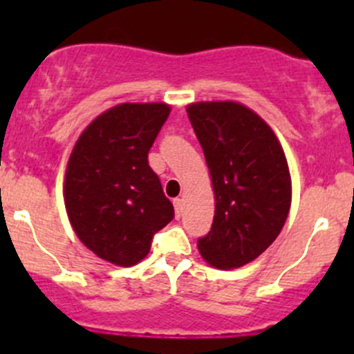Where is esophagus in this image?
Segmentation results:
<instances>
[{
    "instance_id": "1",
    "label": "esophagus",
    "mask_w": 354,
    "mask_h": 354,
    "mask_svg": "<svg viewBox=\"0 0 354 354\" xmlns=\"http://www.w3.org/2000/svg\"><path fill=\"white\" fill-rule=\"evenodd\" d=\"M174 212H176V217H181V212H183V200L181 198H174Z\"/></svg>"
}]
</instances>
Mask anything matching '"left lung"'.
Wrapping results in <instances>:
<instances>
[{"label":"left lung","mask_w":354,"mask_h":354,"mask_svg":"<svg viewBox=\"0 0 354 354\" xmlns=\"http://www.w3.org/2000/svg\"><path fill=\"white\" fill-rule=\"evenodd\" d=\"M187 113L216 195L212 227L198 238L200 255L217 269H236L266 252L286 223V156L269 124L243 104L195 102Z\"/></svg>","instance_id":"8db88e82"}]
</instances>
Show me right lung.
Masks as SVG:
<instances>
[{
	"instance_id": "obj_1",
	"label": "right lung",
	"mask_w": 354,
	"mask_h": 354,
	"mask_svg": "<svg viewBox=\"0 0 354 354\" xmlns=\"http://www.w3.org/2000/svg\"><path fill=\"white\" fill-rule=\"evenodd\" d=\"M162 102L114 106L78 137L65 176V205L80 241L121 267L140 262L174 217L149 151L169 116Z\"/></svg>"
}]
</instances>
